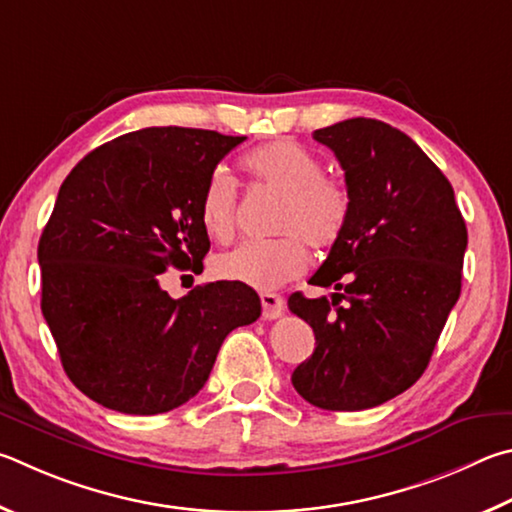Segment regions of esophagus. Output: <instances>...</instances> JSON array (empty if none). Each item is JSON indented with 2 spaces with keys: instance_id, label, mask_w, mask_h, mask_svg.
<instances>
[{
  "instance_id": "34e87169",
  "label": "esophagus",
  "mask_w": 512,
  "mask_h": 512,
  "mask_svg": "<svg viewBox=\"0 0 512 512\" xmlns=\"http://www.w3.org/2000/svg\"><path fill=\"white\" fill-rule=\"evenodd\" d=\"M261 306H263V317L265 319H279L285 310V301L279 294H272V292H265L261 294Z\"/></svg>"
}]
</instances>
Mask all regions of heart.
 Listing matches in <instances>:
<instances>
[{"mask_svg":"<svg viewBox=\"0 0 512 512\" xmlns=\"http://www.w3.org/2000/svg\"><path fill=\"white\" fill-rule=\"evenodd\" d=\"M240 166L251 182L281 195L274 231L281 238L242 242L213 261L222 281L270 292L299 279L308 267V249L326 251L344 236L351 220V193L344 182L324 175V161L292 139H276L242 157ZM200 218L209 236L227 240L236 229V184L224 173L209 177Z\"/></svg>","mask_w":512,"mask_h":512,"instance_id":"b5f03b06","label":"heart"}]
</instances>
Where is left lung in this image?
I'll return each instance as SVG.
<instances>
[{
	"instance_id": "obj_1",
	"label": "left lung",
	"mask_w": 512,
	"mask_h": 512,
	"mask_svg": "<svg viewBox=\"0 0 512 512\" xmlns=\"http://www.w3.org/2000/svg\"><path fill=\"white\" fill-rule=\"evenodd\" d=\"M312 137L344 168L351 220L310 279L333 297L288 299L315 330L292 384L319 409H371L425 373L459 301L468 229L452 184L405 132L357 116Z\"/></svg>"
}]
</instances>
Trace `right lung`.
Segmentation results:
<instances>
[{"mask_svg":"<svg viewBox=\"0 0 512 512\" xmlns=\"http://www.w3.org/2000/svg\"><path fill=\"white\" fill-rule=\"evenodd\" d=\"M245 141L213 130L143 128L89 152L67 175L38 245L42 315L69 380L98 405L164 414L209 380L233 328L261 317L242 283L168 297V267L200 272L211 242L202 191Z\"/></svg>","mask_w":512,"mask_h":512,"instance_id":"right-lung-1","label":"right lung"}]
</instances>
